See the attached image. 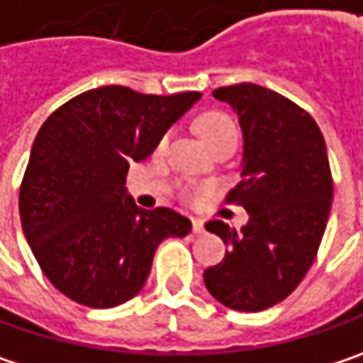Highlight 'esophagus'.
Here are the masks:
<instances>
[{
    "instance_id": "1",
    "label": "esophagus",
    "mask_w": 363,
    "mask_h": 363,
    "mask_svg": "<svg viewBox=\"0 0 363 363\" xmlns=\"http://www.w3.org/2000/svg\"><path fill=\"white\" fill-rule=\"evenodd\" d=\"M192 231H194L196 235L204 233V220H202V219H194V220H192Z\"/></svg>"
}]
</instances>
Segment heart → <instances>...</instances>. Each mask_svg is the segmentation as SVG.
Returning <instances> with one entry per match:
<instances>
[{
  "instance_id": "b5f03b06",
  "label": "heart",
  "mask_w": 363,
  "mask_h": 363,
  "mask_svg": "<svg viewBox=\"0 0 363 363\" xmlns=\"http://www.w3.org/2000/svg\"><path fill=\"white\" fill-rule=\"evenodd\" d=\"M196 128H198V134L204 138V143L208 144L211 148L217 146L223 140H238V125L231 117L227 113H220V111H206L198 117L196 121ZM169 134H163L161 140L157 144V150H163L167 146ZM190 194V192H186Z\"/></svg>"
}]
</instances>
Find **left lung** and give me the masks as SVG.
Segmentation results:
<instances>
[{
	"label": "left lung",
	"instance_id": "1",
	"mask_svg": "<svg viewBox=\"0 0 363 363\" xmlns=\"http://www.w3.org/2000/svg\"><path fill=\"white\" fill-rule=\"evenodd\" d=\"M213 94L240 117L242 179L225 202L250 220L240 233L206 223L229 250L204 271V285L231 310L260 312L287 298L316 258L333 200L326 144L312 116L271 89L242 82Z\"/></svg>",
	"mask_w": 363,
	"mask_h": 363
}]
</instances>
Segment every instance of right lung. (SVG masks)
Returning <instances> with one entry per match:
<instances>
[{
    "label": "right lung",
    "mask_w": 363,
    "mask_h": 363,
    "mask_svg": "<svg viewBox=\"0 0 363 363\" xmlns=\"http://www.w3.org/2000/svg\"><path fill=\"white\" fill-rule=\"evenodd\" d=\"M200 96L111 84L69 99L40 125L20 184V220L40 271L65 298L116 308L143 289L159 244L190 233L179 213L136 206L125 175Z\"/></svg>",
    "instance_id": "1"
}]
</instances>
